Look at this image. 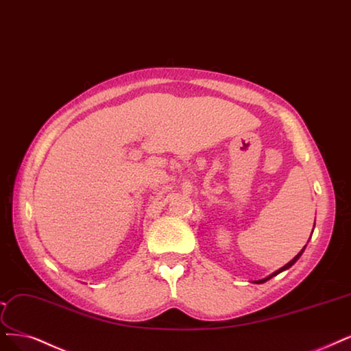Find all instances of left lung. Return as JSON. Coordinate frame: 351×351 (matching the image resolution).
Masks as SVG:
<instances>
[{
    "label": "left lung",
    "instance_id": "obj_1",
    "mask_svg": "<svg viewBox=\"0 0 351 351\" xmlns=\"http://www.w3.org/2000/svg\"><path fill=\"white\" fill-rule=\"evenodd\" d=\"M304 250H305V248H304ZM304 250H302V251H300V252L298 254V256H296V257H295V258H293L292 261H289V263H287L286 265H283V267H282L280 270H277V271H276V273H273L271 276H269V277H265V279H263V280H258V282H256V283H264V282H267L269 279H271V277H273V276H276V274H279L280 271H283V270H286V269H289V267H292V265H293V264L296 263V260H298V258L300 257V254H302V252H304Z\"/></svg>",
    "mask_w": 351,
    "mask_h": 351
}]
</instances>
